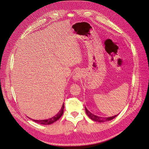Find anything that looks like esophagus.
Returning <instances> with one entry per match:
<instances>
[{
  "label": "esophagus",
  "instance_id": "34e87169",
  "mask_svg": "<svg viewBox=\"0 0 149 149\" xmlns=\"http://www.w3.org/2000/svg\"><path fill=\"white\" fill-rule=\"evenodd\" d=\"M82 77V73L79 70H75L74 75H73V79L75 81H77L80 79Z\"/></svg>",
  "mask_w": 149,
  "mask_h": 149
}]
</instances>
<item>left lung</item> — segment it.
<instances>
[{
  "mask_svg": "<svg viewBox=\"0 0 149 149\" xmlns=\"http://www.w3.org/2000/svg\"><path fill=\"white\" fill-rule=\"evenodd\" d=\"M85 111H86V113L87 114V115L89 116L91 120H93V121L98 122H106V121H109V120L115 118V117L117 115H117L113 116H110V117H102V116H99L93 115V114H92L91 112H90L87 109L86 107H85Z\"/></svg>",
  "mask_w": 149,
  "mask_h": 149,
  "instance_id": "1",
  "label": "left lung"
}]
</instances>
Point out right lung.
<instances>
[{
	"label": "right lung",
	"instance_id": "obj_1",
	"mask_svg": "<svg viewBox=\"0 0 149 149\" xmlns=\"http://www.w3.org/2000/svg\"><path fill=\"white\" fill-rule=\"evenodd\" d=\"M63 111H64V104H63V106L61 107V109H60L58 113V114H56V115L52 117V118H49V119H46V120H33V119H31L34 122H36L37 123H40V124H42V125H50V124H52L54 122H56L57 120H59L60 118H61V116L63 115Z\"/></svg>",
	"mask_w": 149,
	"mask_h": 149
}]
</instances>
